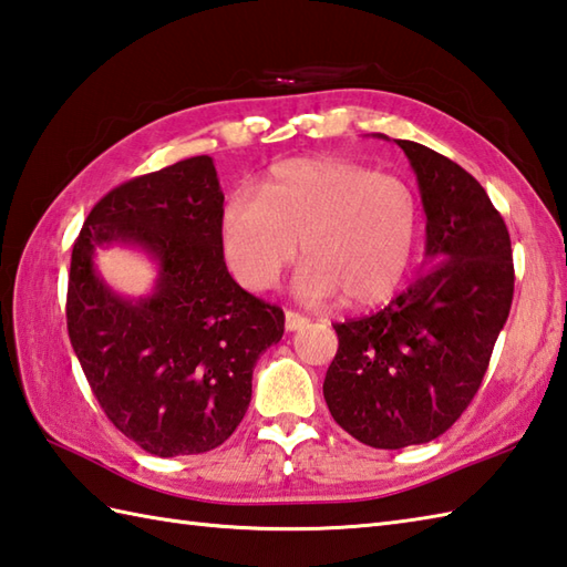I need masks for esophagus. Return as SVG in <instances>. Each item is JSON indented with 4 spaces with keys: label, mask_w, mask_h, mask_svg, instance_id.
<instances>
[{
    "label": "esophagus",
    "mask_w": 567,
    "mask_h": 567,
    "mask_svg": "<svg viewBox=\"0 0 567 567\" xmlns=\"http://www.w3.org/2000/svg\"><path fill=\"white\" fill-rule=\"evenodd\" d=\"M309 323V319L307 317H302V315H297V311H285V327H287V331H299V329H305Z\"/></svg>",
    "instance_id": "34e87169"
}]
</instances>
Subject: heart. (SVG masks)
<instances>
[{"label": "heart", "instance_id": "1", "mask_svg": "<svg viewBox=\"0 0 567 567\" xmlns=\"http://www.w3.org/2000/svg\"><path fill=\"white\" fill-rule=\"evenodd\" d=\"M419 199L402 177L341 158L277 163L258 192L240 189L221 214V248L236 280L268 290L297 256L292 290L305 302L346 295L353 307L388 299L412 265Z\"/></svg>", "mask_w": 567, "mask_h": 567}]
</instances>
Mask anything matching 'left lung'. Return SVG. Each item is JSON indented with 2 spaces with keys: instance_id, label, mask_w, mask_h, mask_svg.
<instances>
[{
  "instance_id": "left-lung-1",
  "label": "left lung",
  "mask_w": 567,
  "mask_h": 567,
  "mask_svg": "<svg viewBox=\"0 0 567 567\" xmlns=\"http://www.w3.org/2000/svg\"><path fill=\"white\" fill-rule=\"evenodd\" d=\"M394 143L419 183L429 268L375 315L333 323L339 351L323 380L336 424L384 451L429 443L455 424L514 297L509 231L483 185L421 143Z\"/></svg>"
}]
</instances>
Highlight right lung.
Wrapping results in <instances>:
<instances>
[{
  "label": "right lung",
  "mask_w": 567,
  "mask_h": 567,
  "mask_svg": "<svg viewBox=\"0 0 567 567\" xmlns=\"http://www.w3.org/2000/svg\"><path fill=\"white\" fill-rule=\"evenodd\" d=\"M224 192L209 155L128 179L104 195L72 246L68 333L106 419L146 453L221 445L244 419L252 368L282 339L285 315L226 270ZM136 245L159 265L154 292L116 296L93 250Z\"/></svg>",
  "instance_id": "1"
}]
</instances>
